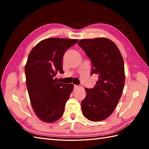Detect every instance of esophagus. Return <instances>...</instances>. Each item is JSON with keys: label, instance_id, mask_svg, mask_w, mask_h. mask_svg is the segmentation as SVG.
Segmentation results:
<instances>
[{"label": "esophagus", "instance_id": "obj_1", "mask_svg": "<svg viewBox=\"0 0 149 149\" xmlns=\"http://www.w3.org/2000/svg\"><path fill=\"white\" fill-rule=\"evenodd\" d=\"M79 88V86L78 85H75V84L74 85V89H77V88Z\"/></svg>", "mask_w": 149, "mask_h": 149}]
</instances>
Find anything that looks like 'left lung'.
Instances as JSON below:
<instances>
[{
    "label": "left lung",
    "mask_w": 149,
    "mask_h": 149,
    "mask_svg": "<svg viewBox=\"0 0 149 149\" xmlns=\"http://www.w3.org/2000/svg\"><path fill=\"white\" fill-rule=\"evenodd\" d=\"M78 45L91 60V75L99 77L93 88H85L82 112L90 121H102L111 115L122 96L125 84L123 58L115 43L106 38L83 39Z\"/></svg>",
    "instance_id": "obj_1"
}]
</instances>
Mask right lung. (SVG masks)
<instances>
[{
  "instance_id": "obj_1",
  "label": "right lung",
  "mask_w": 149,
  "mask_h": 149,
  "mask_svg": "<svg viewBox=\"0 0 149 149\" xmlns=\"http://www.w3.org/2000/svg\"><path fill=\"white\" fill-rule=\"evenodd\" d=\"M77 42L56 38L43 40L28 56L25 66L28 93L34 113L43 122H54L64 113L74 85L58 83L55 76L58 72L63 73L65 51Z\"/></svg>"
}]
</instances>
